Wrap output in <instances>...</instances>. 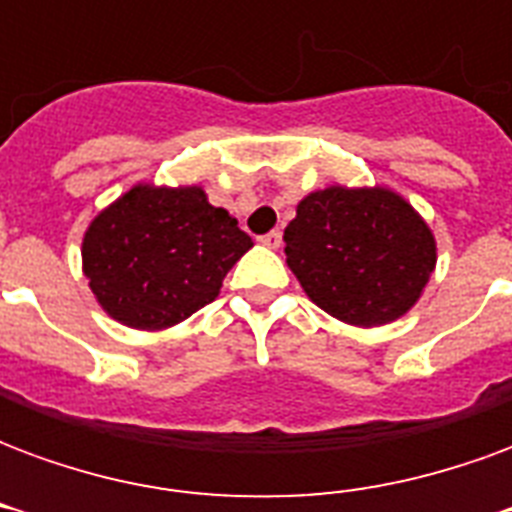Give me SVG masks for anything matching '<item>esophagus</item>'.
<instances>
[{"instance_id": "obj_1", "label": "esophagus", "mask_w": 512, "mask_h": 512, "mask_svg": "<svg viewBox=\"0 0 512 512\" xmlns=\"http://www.w3.org/2000/svg\"><path fill=\"white\" fill-rule=\"evenodd\" d=\"M260 244L268 246V249H277V246L282 244V233H279V230H271V233L260 235Z\"/></svg>"}]
</instances>
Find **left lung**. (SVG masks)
I'll return each mask as SVG.
<instances>
[{
    "label": "left lung",
    "instance_id": "1",
    "mask_svg": "<svg viewBox=\"0 0 512 512\" xmlns=\"http://www.w3.org/2000/svg\"><path fill=\"white\" fill-rule=\"evenodd\" d=\"M282 238L307 296L354 326L400 318L436 266L428 224L386 189L315 191L299 202Z\"/></svg>",
    "mask_w": 512,
    "mask_h": 512
}]
</instances>
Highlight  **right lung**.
Wrapping results in <instances>:
<instances>
[{"label": "right lung", "mask_w": 512, "mask_h": 512, "mask_svg": "<svg viewBox=\"0 0 512 512\" xmlns=\"http://www.w3.org/2000/svg\"><path fill=\"white\" fill-rule=\"evenodd\" d=\"M252 238L205 191L136 186L84 235V274L95 299L131 329H164L219 296Z\"/></svg>", "instance_id": "add662e5"}]
</instances>
